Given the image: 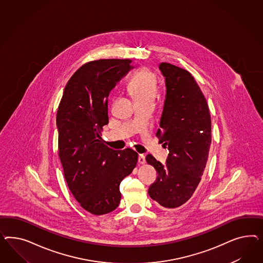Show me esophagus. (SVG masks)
Instances as JSON below:
<instances>
[{"label":"esophagus","mask_w":263,"mask_h":263,"mask_svg":"<svg viewBox=\"0 0 263 263\" xmlns=\"http://www.w3.org/2000/svg\"><path fill=\"white\" fill-rule=\"evenodd\" d=\"M138 161H139L140 164H144V163H145V156H144L143 154H139Z\"/></svg>","instance_id":"obj_1"}]
</instances>
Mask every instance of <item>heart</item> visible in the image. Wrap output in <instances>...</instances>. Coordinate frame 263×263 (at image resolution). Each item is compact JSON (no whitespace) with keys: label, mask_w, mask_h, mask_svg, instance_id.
<instances>
[{"label":"heart","mask_w":263,"mask_h":263,"mask_svg":"<svg viewBox=\"0 0 263 263\" xmlns=\"http://www.w3.org/2000/svg\"><path fill=\"white\" fill-rule=\"evenodd\" d=\"M128 89L136 102L152 100L158 91V81L156 75L148 68H142L136 73L128 85Z\"/></svg>","instance_id":"b5f03b06"}]
</instances>
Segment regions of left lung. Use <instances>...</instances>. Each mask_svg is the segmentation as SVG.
Masks as SVG:
<instances>
[{
    "label": "left lung",
    "mask_w": 263,
    "mask_h": 263,
    "mask_svg": "<svg viewBox=\"0 0 263 263\" xmlns=\"http://www.w3.org/2000/svg\"><path fill=\"white\" fill-rule=\"evenodd\" d=\"M159 69L165 77L166 99L156 133L168 149L166 164L148 154L146 162L158 176L148 194L161 206L176 208L190 199L206 166L211 143V120L205 97L190 72L167 63Z\"/></svg>",
    "instance_id": "obj_1"
}]
</instances>
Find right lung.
<instances>
[{
    "mask_svg": "<svg viewBox=\"0 0 263 263\" xmlns=\"http://www.w3.org/2000/svg\"><path fill=\"white\" fill-rule=\"evenodd\" d=\"M130 64V60L111 59L82 65L67 82L57 112L65 180L81 206L95 215L119 206L120 182L138 162L133 149H111L101 138L109 123L108 96L134 68Z\"/></svg>",
    "mask_w": 263,
    "mask_h": 263,
    "instance_id": "1",
    "label": "right lung"
}]
</instances>
